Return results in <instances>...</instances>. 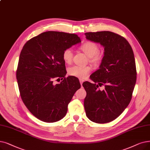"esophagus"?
I'll list each match as a JSON object with an SVG mask.
<instances>
[{
  "instance_id": "obj_1",
  "label": "esophagus",
  "mask_w": 150,
  "mask_h": 150,
  "mask_svg": "<svg viewBox=\"0 0 150 150\" xmlns=\"http://www.w3.org/2000/svg\"><path fill=\"white\" fill-rule=\"evenodd\" d=\"M84 82V80H82V79H80V84H81V85L82 86V84H83V83Z\"/></svg>"
}]
</instances>
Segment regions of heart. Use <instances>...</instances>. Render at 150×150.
I'll list each match as a JSON object with an SVG mask.
<instances>
[{
    "label": "heart",
    "mask_w": 150,
    "mask_h": 150,
    "mask_svg": "<svg viewBox=\"0 0 150 150\" xmlns=\"http://www.w3.org/2000/svg\"><path fill=\"white\" fill-rule=\"evenodd\" d=\"M80 50L89 57V61L95 66H98L102 62L103 56L99 53V47L96 43L91 41L86 42L80 47ZM73 56V52L71 49L65 50L62 53V59L66 64H69L71 62ZM90 71L91 67L89 66L79 67L75 66L69 68V74L71 76L84 79L88 75Z\"/></svg>",
    "instance_id": "heart-1"
}]
</instances>
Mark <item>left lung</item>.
Returning <instances> with one entry per match:
<instances>
[{"mask_svg":"<svg viewBox=\"0 0 150 150\" xmlns=\"http://www.w3.org/2000/svg\"><path fill=\"white\" fill-rule=\"evenodd\" d=\"M84 34L88 40L99 43L105 51L99 69L90 76L95 83H83L86 91L84 110L93 122H109L118 118L131 100L137 80L134 52L126 39L114 32ZM103 84L105 89L100 91L98 85Z\"/></svg>","mask_w":150,"mask_h":150,"instance_id":"obj_1","label":"left lung"}]
</instances>
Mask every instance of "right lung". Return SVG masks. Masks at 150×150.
Segmentation results:
<instances>
[{
    "label": "right lung",
    "instance_id": "right-lung-1",
    "mask_svg": "<svg viewBox=\"0 0 150 150\" xmlns=\"http://www.w3.org/2000/svg\"><path fill=\"white\" fill-rule=\"evenodd\" d=\"M80 42L76 34L48 31L24 45L16 79L23 102L38 120L54 122L66 116L68 104L81 84L75 77H65L67 71L62 53ZM60 78L63 80L60 83L53 84L54 79Z\"/></svg>",
    "mask_w": 150,
    "mask_h": 150
}]
</instances>
